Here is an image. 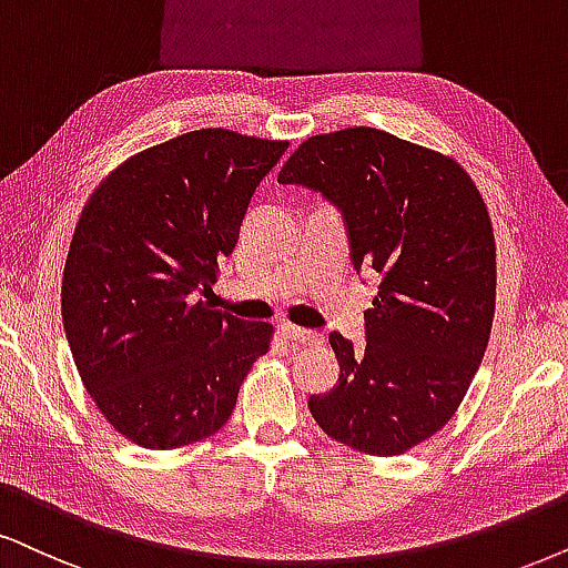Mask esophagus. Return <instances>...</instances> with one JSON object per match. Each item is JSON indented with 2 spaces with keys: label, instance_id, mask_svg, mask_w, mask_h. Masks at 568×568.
<instances>
[{
  "label": "esophagus",
  "instance_id": "esophagus-1",
  "mask_svg": "<svg viewBox=\"0 0 568 568\" xmlns=\"http://www.w3.org/2000/svg\"><path fill=\"white\" fill-rule=\"evenodd\" d=\"M283 335L288 337L291 343H314V341H320V333H314V329H306V327H296V325H283Z\"/></svg>",
  "mask_w": 568,
  "mask_h": 568
}]
</instances>
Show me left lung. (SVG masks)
Here are the masks:
<instances>
[{"mask_svg":"<svg viewBox=\"0 0 568 568\" xmlns=\"http://www.w3.org/2000/svg\"><path fill=\"white\" fill-rule=\"evenodd\" d=\"M277 183L327 199L354 270L379 280L364 312L367 346L329 335L341 377L308 412L362 454H404L454 416L485 356L495 314L485 201L462 164L377 128L314 135Z\"/></svg>","mask_w":568,"mask_h":568,"instance_id":"left-lung-1","label":"left lung"}]
</instances>
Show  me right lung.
<instances>
[{"label":"right lung","instance_id":"1","mask_svg":"<svg viewBox=\"0 0 568 568\" xmlns=\"http://www.w3.org/2000/svg\"><path fill=\"white\" fill-rule=\"evenodd\" d=\"M285 149L222 128L191 131L120 164L83 206L64 262V335L99 412L141 448L217 433L270 351L267 322L196 298Z\"/></svg>","mask_w":568,"mask_h":568}]
</instances>
